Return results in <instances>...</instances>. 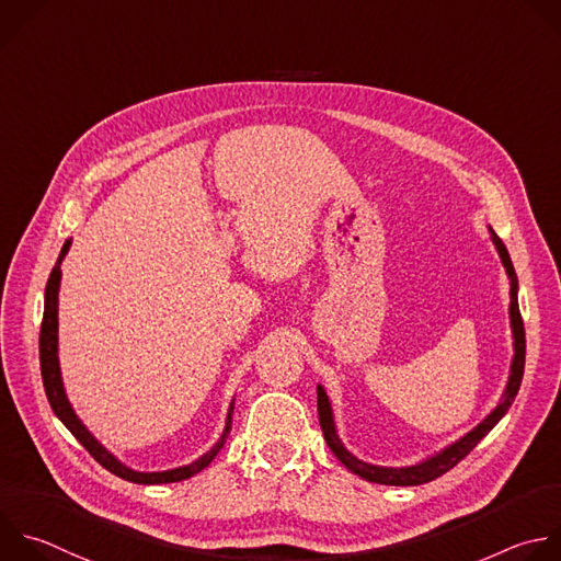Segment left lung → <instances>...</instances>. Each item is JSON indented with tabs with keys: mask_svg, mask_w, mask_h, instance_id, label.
I'll return each instance as SVG.
<instances>
[{
	"mask_svg": "<svg viewBox=\"0 0 561 561\" xmlns=\"http://www.w3.org/2000/svg\"><path fill=\"white\" fill-rule=\"evenodd\" d=\"M491 240L497 249V255L506 268V275L511 279V306H508V317H511V328H513V360H511V375H508V383L504 390L502 401L497 403V408L478 425L473 427L467 436H462L460 440H456L454 445L445 447L440 454L412 465V467H377V465H367L358 458H354L343 443L336 436V427H334V419H332V408L328 401V394L321 386H317V412H319V425L323 432V438L328 443V447L332 449V454L356 476H360L367 482H377V484H392V486H416V484H425L432 482L436 478H440L443 473H447L449 469H454L500 421L502 416L508 412V408L513 405L522 377H524V356H526V339H524V321L519 314V306H517V275L515 268L511 264L508 251L502 244V240L491 231Z\"/></svg>",
	"mask_w": 561,
	"mask_h": 561,
	"instance_id": "8db88e82",
	"label": "left lung"
}]
</instances>
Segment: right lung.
<instances>
[{
	"mask_svg": "<svg viewBox=\"0 0 561 561\" xmlns=\"http://www.w3.org/2000/svg\"><path fill=\"white\" fill-rule=\"evenodd\" d=\"M70 249V240H66L61 253H59V260L48 277V284H46V304H44V321H42V334H39V363H42V379H44V388H46V397L50 401V408L53 412L57 414V419L70 430V434L90 451V456L101 465L105 467L110 473L127 480V482H134V484H167V482H180V480H186L196 476L198 471H203L205 467H209V462L218 456V451L222 449V445L227 443V436L231 432V425H233V403L229 408V414H227V427L220 436V440L205 454L201 456L196 462L192 465H184V467H178V469H169V471H151V473H142V471H134L129 467H125L121 460H116L88 430L85 425L79 421V416L75 414L68 397H66V390H64V381H61V367H59V356H57V295H59V282H61V262L66 257Z\"/></svg>",
	"mask_w": 561,
	"mask_h": 561,
	"instance_id": "obj_1",
	"label": "right lung"
}]
</instances>
